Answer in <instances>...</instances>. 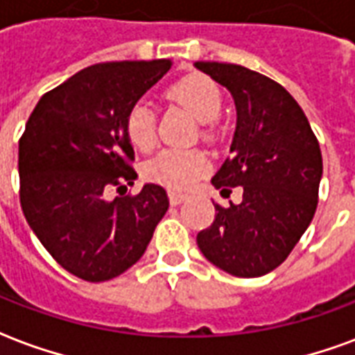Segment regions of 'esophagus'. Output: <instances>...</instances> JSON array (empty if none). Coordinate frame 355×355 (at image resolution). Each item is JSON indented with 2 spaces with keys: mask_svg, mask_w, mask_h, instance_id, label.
<instances>
[{
  "mask_svg": "<svg viewBox=\"0 0 355 355\" xmlns=\"http://www.w3.org/2000/svg\"><path fill=\"white\" fill-rule=\"evenodd\" d=\"M186 199H188V196H186V193H178V191H169V202H171V205H175V207H177V205H180V202L186 201Z\"/></svg>",
  "mask_w": 355,
  "mask_h": 355,
  "instance_id": "34e87169",
  "label": "esophagus"
}]
</instances>
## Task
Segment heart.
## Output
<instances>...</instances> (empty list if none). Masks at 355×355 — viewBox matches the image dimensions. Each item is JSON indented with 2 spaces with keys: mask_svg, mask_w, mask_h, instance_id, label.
<instances>
[{
  "mask_svg": "<svg viewBox=\"0 0 355 355\" xmlns=\"http://www.w3.org/2000/svg\"><path fill=\"white\" fill-rule=\"evenodd\" d=\"M169 96L188 107L199 123H210L221 112V93L218 85L207 76H188L169 89ZM124 130L130 143L139 150H148L156 143V117L153 105L139 100L124 117ZM208 158L201 150L166 148L158 156L148 159L145 177L150 182L169 189H186L205 175Z\"/></svg>",
  "mask_w": 355,
  "mask_h": 355,
  "instance_id": "b5f03b06",
  "label": "heart"
}]
</instances>
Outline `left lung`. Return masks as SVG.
Returning <instances> with one entry per match:
<instances>
[{
    "mask_svg": "<svg viewBox=\"0 0 355 355\" xmlns=\"http://www.w3.org/2000/svg\"><path fill=\"white\" fill-rule=\"evenodd\" d=\"M196 69L223 85L236 105L231 156L212 186L243 188L240 205H214V223L197 234V245L227 274L261 277L291 255L315 216L320 145L304 110L277 81L231 63L197 61Z\"/></svg>",
    "mask_w": 355,
    "mask_h": 355,
    "instance_id": "8db88e82",
    "label": "left lung"
}]
</instances>
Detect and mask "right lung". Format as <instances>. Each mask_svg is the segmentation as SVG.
<instances>
[{
  "label": "right lung",
  "instance_id": "right-lung-1",
  "mask_svg": "<svg viewBox=\"0 0 355 355\" xmlns=\"http://www.w3.org/2000/svg\"><path fill=\"white\" fill-rule=\"evenodd\" d=\"M169 69V59L93 64L46 93L27 121L18 143L21 210L48 253L80 279L100 283L134 266L169 208L158 184L134 197L104 196L137 178L124 117Z\"/></svg>",
  "mask_w": 355,
  "mask_h": 355
}]
</instances>
